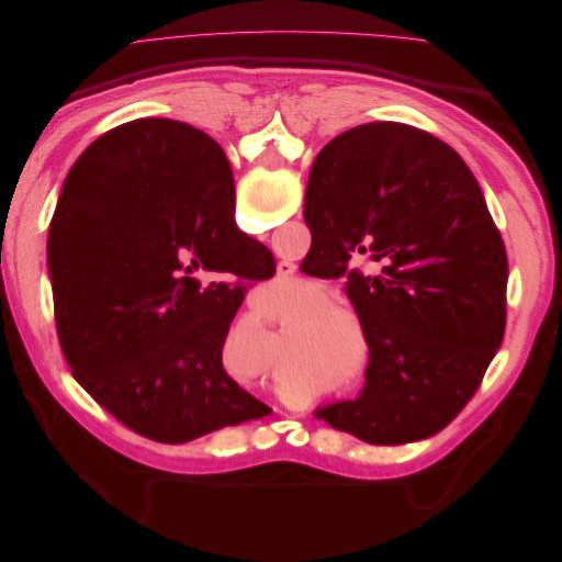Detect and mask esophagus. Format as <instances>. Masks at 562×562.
<instances>
[{"label":"esophagus","mask_w":562,"mask_h":562,"mask_svg":"<svg viewBox=\"0 0 562 562\" xmlns=\"http://www.w3.org/2000/svg\"><path fill=\"white\" fill-rule=\"evenodd\" d=\"M295 271H297V267H295L293 262H288V260H281V262L277 265V274H279L281 279H293Z\"/></svg>","instance_id":"1"}]
</instances>
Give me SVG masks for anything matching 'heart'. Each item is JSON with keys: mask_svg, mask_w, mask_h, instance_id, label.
Instances as JSON below:
<instances>
[{"mask_svg": "<svg viewBox=\"0 0 562 562\" xmlns=\"http://www.w3.org/2000/svg\"><path fill=\"white\" fill-rule=\"evenodd\" d=\"M300 246H304V241H300Z\"/></svg>", "mask_w": 562, "mask_h": 562, "instance_id": "1", "label": "heart"}]
</instances>
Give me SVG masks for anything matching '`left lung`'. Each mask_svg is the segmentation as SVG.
I'll list each match as a JSON object with an SVG mask.
<instances>
[{"instance_id":"left-lung-1","label":"left lung","mask_w":562,"mask_h":562,"mask_svg":"<svg viewBox=\"0 0 562 562\" xmlns=\"http://www.w3.org/2000/svg\"><path fill=\"white\" fill-rule=\"evenodd\" d=\"M304 220L318 258L347 277L370 347L361 396L316 417L370 446L446 429L506 326V250L471 168L415 126H356L314 159ZM359 251L383 262L378 276L346 269Z\"/></svg>"}]
</instances>
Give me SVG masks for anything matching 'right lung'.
Returning <instances> with one entry per match:
<instances>
[{"label": "right lung", "mask_w": 562, "mask_h": 562, "mask_svg": "<svg viewBox=\"0 0 562 562\" xmlns=\"http://www.w3.org/2000/svg\"><path fill=\"white\" fill-rule=\"evenodd\" d=\"M234 201L229 161L206 133L135 119L81 151L50 220L46 262L72 378L159 443L271 413L223 366L244 281L274 265L236 227ZM194 270L235 281L199 282Z\"/></svg>", "instance_id": "obj_1"}]
</instances>
